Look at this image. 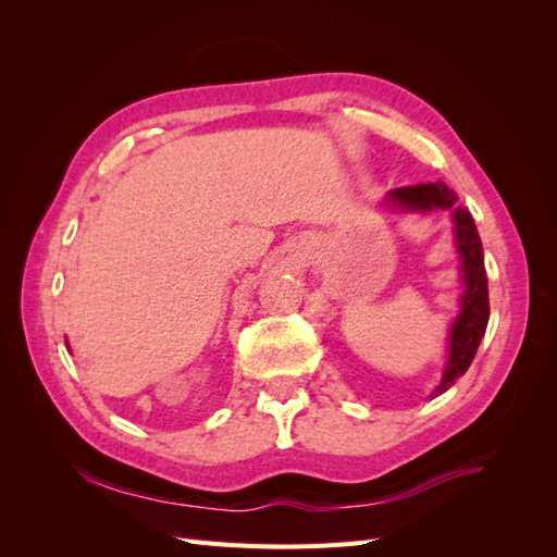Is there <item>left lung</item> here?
<instances>
[{
    "label": "left lung",
    "mask_w": 557,
    "mask_h": 557,
    "mask_svg": "<svg viewBox=\"0 0 557 557\" xmlns=\"http://www.w3.org/2000/svg\"><path fill=\"white\" fill-rule=\"evenodd\" d=\"M387 201H393L399 209L411 211H430V209H450L455 221V244L462 258V278H465V295L462 309L458 320L450 330V352L446 362L444 379L436 387V393H444L458 381L474 360L479 344L491 318V301H487V276L483 267V246L474 225V218L462 207L455 205L458 197L444 183H418L397 188L387 195Z\"/></svg>",
    "instance_id": "1"
}]
</instances>
